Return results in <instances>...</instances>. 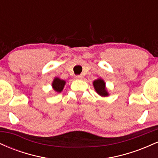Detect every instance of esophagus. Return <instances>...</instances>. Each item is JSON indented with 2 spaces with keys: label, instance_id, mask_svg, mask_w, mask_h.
Returning a JSON list of instances; mask_svg holds the SVG:
<instances>
[{
  "label": "esophagus",
  "instance_id": "obj_1",
  "mask_svg": "<svg viewBox=\"0 0 158 158\" xmlns=\"http://www.w3.org/2000/svg\"><path fill=\"white\" fill-rule=\"evenodd\" d=\"M76 79H83V76H81V75L77 76V77H76Z\"/></svg>",
  "mask_w": 158,
  "mask_h": 158
}]
</instances>
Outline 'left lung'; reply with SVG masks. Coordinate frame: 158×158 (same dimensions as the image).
I'll use <instances>...</instances> for the list:
<instances>
[{
  "label": "left lung",
  "mask_w": 158,
  "mask_h": 158,
  "mask_svg": "<svg viewBox=\"0 0 158 158\" xmlns=\"http://www.w3.org/2000/svg\"><path fill=\"white\" fill-rule=\"evenodd\" d=\"M93 85L96 92L99 96L102 97H106L109 96V93L106 88V82L102 78H98L97 79L94 80L93 81Z\"/></svg>",
  "instance_id": "left-lung-1"
}]
</instances>
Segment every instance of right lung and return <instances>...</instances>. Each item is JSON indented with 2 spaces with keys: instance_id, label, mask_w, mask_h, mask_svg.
<instances>
[{
  "instance_id": "right-lung-1",
  "label": "right lung",
  "mask_w": 158,
  "mask_h": 158,
  "mask_svg": "<svg viewBox=\"0 0 158 158\" xmlns=\"http://www.w3.org/2000/svg\"><path fill=\"white\" fill-rule=\"evenodd\" d=\"M65 84H66V81L59 77H55L52 82V88L56 93L59 94L64 89Z\"/></svg>"
}]
</instances>
